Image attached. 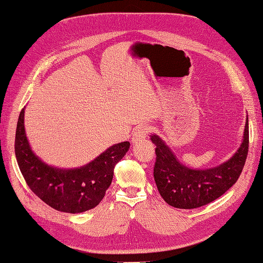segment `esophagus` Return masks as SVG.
<instances>
[{
  "instance_id": "1",
  "label": "esophagus",
  "mask_w": 263,
  "mask_h": 263,
  "mask_svg": "<svg viewBox=\"0 0 263 263\" xmlns=\"http://www.w3.org/2000/svg\"><path fill=\"white\" fill-rule=\"evenodd\" d=\"M149 132H150V127L147 125H140L139 127H137V128L133 133V138H132L133 144H136V142L140 141L141 139L146 138L147 134Z\"/></svg>"
}]
</instances>
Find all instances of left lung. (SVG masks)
<instances>
[{"label": "left lung", "mask_w": 263, "mask_h": 263, "mask_svg": "<svg viewBox=\"0 0 263 263\" xmlns=\"http://www.w3.org/2000/svg\"><path fill=\"white\" fill-rule=\"evenodd\" d=\"M150 137L156 145L154 178L159 193L173 208L197 209L221 196L239 178L249 148L248 117L242 142L235 155L226 162L210 169H190L178 160L160 137L157 135Z\"/></svg>", "instance_id": "obj_1"}]
</instances>
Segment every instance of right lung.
Here are the masks:
<instances>
[{"label": "right lung", "mask_w": 263, "mask_h": 263, "mask_svg": "<svg viewBox=\"0 0 263 263\" xmlns=\"http://www.w3.org/2000/svg\"><path fill=\"white\" fill-rule=\"evenodd\" d=\"M24 108L15 135V156L29 189L60 212L77 214L98 206L112 183L116 163L129 149V141L113 145L80 168H54L43 162L31 150L24 128Z\"/></svg>", "instance_id": "add662e5"}]
</instances>
